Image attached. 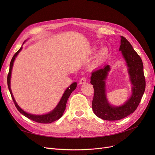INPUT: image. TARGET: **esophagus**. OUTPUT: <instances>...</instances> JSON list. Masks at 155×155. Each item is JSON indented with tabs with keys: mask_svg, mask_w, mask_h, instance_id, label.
Wrapping results in <instances>:
<instances>
[{
	"mask_svg": "<svg viewBox=\"0 0 155 155\" xmlns=\"http://www.w3.org/2000/svg\"><path fill=\"white\" fill-rule=\"evenodd\" d=\"M86 82H87V80H86V78L85 77H83V78H81L80 80V82H79L80 84H84Z\"/></svg>",
	"mask_w": 155,
	"mask_h": 155,
	"instance_id": "obj_1",
	"label": "esophagus"
}]
</instances>
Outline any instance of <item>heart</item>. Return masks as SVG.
<instances>
[{
  "label": "heart",
  "instance_id": "b5f03b06",
  "mask_svg": "<svg viewBox=\"0 0 155 155\" xmlns=\"http://www.w3.org/2000/svg\"><path fill=\"white\" fill-rule=\"evenodd\" d=\"M109 54V51L107 48H104L99 51V53L97 54L94 63L95 64H99L102 63L105 58H107Z\"/></svg>",
  "mask_w": 155,
  "mask_h": 155
}]
</instances>
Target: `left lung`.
Returning <instances> with one entry per match:
<instances>
[{
  "label": "left lung",
  "instance_id": "obj_1",
  "mask_svg": "<svg viewBox=\"0 0 155 155\" xmlns=\"http://www.w3.org/2000/svg\"><path fill=\"white\" fill-rule=\"evenodd\" d=\"M121 51L127 67V71L132 85L131 97L120 106H113L107 99L105 80L110 70L109 64L92 73L91 84L94 85V95L92 109L95 114L107 120L123 119L133 113L139 105L146 87L143 64L140 56L134 51L132 45L123 36H120Z\"/></svg>",
  "mask_w": 155,
  "mask_h": 155
}]
</instances>
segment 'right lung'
<instances>
[{"mask_svg":"<svg viewBox=\"0 0 155 155\" xmlns=\"http://www.w3.org/2000/svg\"><path fill=\"white\" fill-rule=\"evenodd\" d=\"M24 42L23 43V44L24 43ZM22 46H21L19 50L17 52H16L14 54V55L13 56L11 60V63H10L9 71V73H8V75H7V85H8V88H9V92L11 93L12 99L14 102V104L15 105L16 108H17V109L22 114L23 116L28 117V119H29L32 120L37 122V123H43V124L51 123H53V122L59 119L63 116V112H64L65 109H66V104H67L68 99L69 98V97H70V94H71V92L76 88V87L77 86V82H74L72 84H71L66 89V91H64V92L61 97V99H60L58 105H56V107L53 110H51V112H50L48 114H46L35 115V114H32L28 113L24 110H23L18 105L17 102H15V101L14 99V97L13 96V94L12 93L11 88V73H12V67H13V64H14L15 58L17 57V56L19 53V52L22 50Z\"/></svg>","mask_w":155,"mask_h":155,"instance_id":"add662e5","label":"right lung"}]
</instances>
